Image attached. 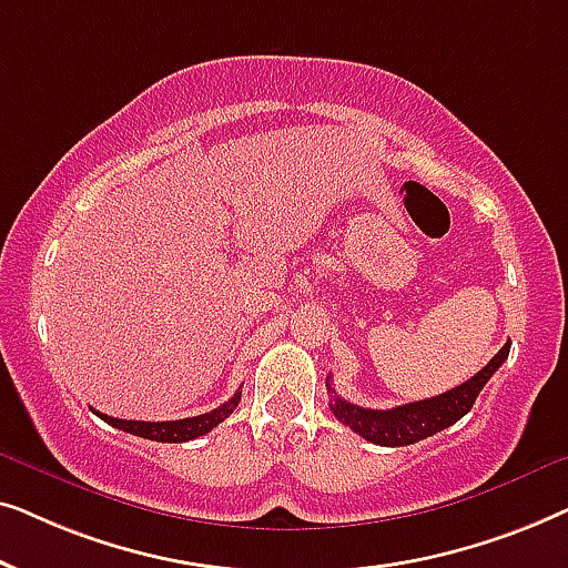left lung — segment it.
<instances>
[{"mask_svg": "<svg viewBox=\"0 0 568 568\" xmlns=\"http://www.w3.org/2000/svg\"><path fill=\"white\" fill-rule=\"evenodd\" d=\"M509 346L511 344L507 341V344L496 352L494 359L488 362L478 375H473L468 383L457 385L453 390L437 395V398L406 403V406H398L390 410L354 406V403L338 398L336 390L328 385V390L333 393L331 410L341 424H346L348 429L372 442V445H383V447L414 445L418 439H426L432 437V434L447 429V426L460 422V418L468 414L473 403L478 398V393L484 390V385L491 379L494 372L499 369L504 359L509 356Z\"/></svg>", "mask_w": 568, "mask_h": 568, "instance_id": "obj_1", "label": "left lung"}]
</instances>
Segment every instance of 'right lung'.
Segmentation results:
<instances>
[{"instance_id": "add662e5", "label": "right lung", "mask_w": 568, "mask_h": 568, "mask_svg": "<svg viewBox=\"0 0 568 568\" xmlns=\"http://www.w3.org/2000/svg\"><path fill=\"white\" fill-rule=\"evenodd\" d=\"M240 395H243V393L237 390L227 403H222L220 408L209 410V414L191 416V418H178V422H126V418L105 416V414H100V410H95V416H100L105 424H111L121 432L136 434V437H144V439H152V442H173V445H175V442H189V439L201 437V434L212 432L216 424H222L224 418H227L232 410L237 408Z\"/></svg>"}]
</instances>
